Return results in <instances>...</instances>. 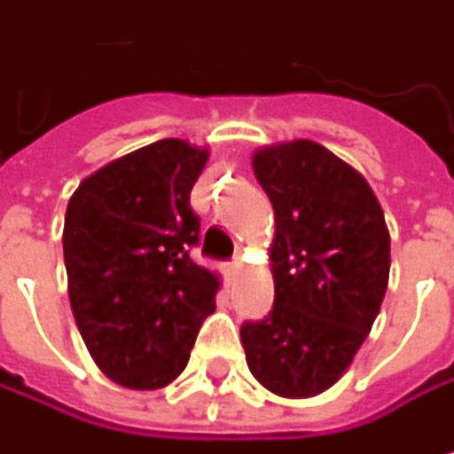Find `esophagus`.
Segmentation results:
<instances>
[{
	"label": "esophagus",
	"instance_id": "obj_1",
	"mask_svg": "<svg viewBox=\"0 0 454 454\" xmlns=\"http://www.w3.org/2000/svg\"><path fill=\"white\" fill-rule=\"evenodd\" d=\"M239 271H242V261L239 258H234L231 263H225V274H229V279H234Z\"/></svg>",
	"mask_w": 454,
	"mask_h": 454
}]
</instances>
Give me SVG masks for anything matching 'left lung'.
Wrapping results in <instances>:
<instances>
[{
	"mask_svg": "<svg viewBox=\"0 0 454 454\" xmlns=\"http://www.w3.org/2000/svg\"><path fill=\"white\" fill-rule=\"evenodd\" d=\"M253 172L274 207V309L242 325L253 377L282 398L341 380L390 277L385 212L358 169L312 139L258 147Z\"/></svg>",
	"mask_w": 454,
	"mask_h": 454,
	"instance_id": "left-lung-1",
	"label": "left lung"
}]
</instances>
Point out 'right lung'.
Returning <instances> with one entry per match:
<instances>
[{"label":"right lung","mask_w":454,"mask_h":454,"mask_svg":"<svg viewBox=\"0 0 454 454\" xmlns=\"http://www.w3.org/2000/svg\"><path fill=\"white\" fill-rule=\"evenodd\" d=\"M207 158L209 150L188 139H158L88 175L67 204L72 315L115 385L175 382L215 312L220 277L188 255L199 242L191 188Z\"/></svg>","instance_id":"obj_1"}]
</instances>
